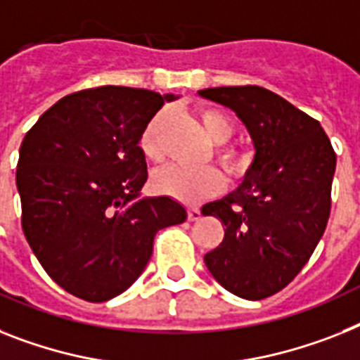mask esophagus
<instances>
[{
	"label": "esophagus",
	"mask_w": 360,
	"mask_h": 360,
	"mask_svg": "<svg viewBox=\"0 0 360 360\" xmlns=\"http://www.w3.org/2000/svg\"><path fill=\"white\" fill-rule=\"evenodd\" d=\"M200 210H198V207H189V210H187V219H189V221H198V219H200Z\"/></svg>",
	"instance_id": "esophagus-1"
}]
</instances>
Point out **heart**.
<instances>
[{
  "instance_id": "b5f03b06",
  "label": "heart",
  "mask_w": 360,
  "mask_h": 360,
  "mask_svg": "<svg viewBox=\"0 0 360 360\" xmlns=\"http://www.w3.org/2000/svg\"><path fill=\"white\" fill-rule=\"evenodd\" d=\"M200 123L204 127V132L213 143L222 145L233 136V124L226 115L221 114L219 110L204 108L200 110ZM165 112L153 117V121L147 124L143 130L139 147L148 160L158 162L162 160V145H160V129H162ZM217 160L230 171L237 173L243 165L239 154L231 148L219 147L217 148ZM153 187L160 195L171 197L174 200L186 202V204H197L207 197H213L222 191L224 187V178L213 167L204 169H184L171 165L156 171L153 176Z\"/></svg>"
}]
</instances>
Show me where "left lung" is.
<instances>
[{
    "mask_svg": "<svg viewBox=\"0 0 360 360\" xmlns=\"http://www.w3.org/2000/svg\"><path fill=\"white\" fill-rule=\"evenodd\" d=\"M198 95L233 110L255 148L243 184L202 207L226 226L204 263L239 298H269L296 278L323 236L337 154L319 121L274 91L222 86Z\"/></svg>",
    "mask_w": 360,
    "mask_h": 360,
    "instance_id": "8db88e82",
    "label": "left lung"
}]
</instances>
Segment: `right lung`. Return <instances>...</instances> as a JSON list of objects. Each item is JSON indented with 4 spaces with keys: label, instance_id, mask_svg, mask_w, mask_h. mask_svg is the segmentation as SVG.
Wrapping results in <instances>:
<instances>
[{
    "label": "right lung",
    "instance_id": "right-lung-1",
    "mask_svg": "<svg viewBox=\"0 0 360 360\" xmlns=\"http://www.w3.org/2000/svg\"><path fill=\"white\" fill-rule=\"evenodd\" d=\"M174 95L101 86L62 97L20 147L16 186L25 239L49 278L86 302L127 290L158 230L186 221L169 197L138 198L147 182L143 130Z\"/></svg>",
    "mask_w": 360,
    "mask_h": 360
}]
</instances>
